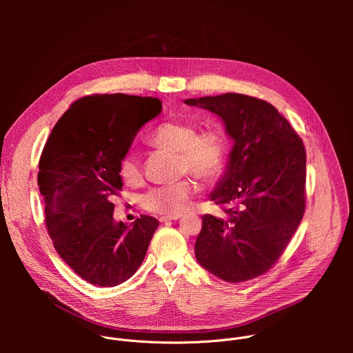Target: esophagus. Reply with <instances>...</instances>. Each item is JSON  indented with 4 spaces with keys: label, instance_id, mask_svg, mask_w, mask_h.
I'll return each instance as SVG.
<instances>
[{
    "label": "esophagus",
    "instance_id": "34e87169",
    "mask_svg": "<svg viewBox=\"0 0 353 353\" xmlns=\"http://www.w3.org/2000/svg\"><path fill=\"white\" fill-rule=\"evenodd\" d=\"M177 219H180V215H177V216H163V218H161V222H169V221H177Z\"/></svg>",
    "mask_w": 353,
    "mask_h": 353
}]
</instances>
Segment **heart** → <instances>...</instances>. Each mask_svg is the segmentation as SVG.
<instances>
[{"instance_id":"heart-1","label":"heart","mask_w":353,"mask_h":353,"mask_svg":"<svg viewBox=\"0 0 353 353\" xmlns=\"http://www.w3.org/2000/svg\"><path fill=\"white\" fill-rule=\"evenodd\" d=\"M154 146L176 154L179 173L188 172L201 183H211L223 170L226 143L215 130L198 132L195 124L173 120L161 124L150 137ZM120 177L127 184H138L142 177L141 166L135 157L128 155L120 163ZM195 184L190 179L150 190L145 194L143 208L163 216H177L187 211Z\"/></svg>"}]
</instances>
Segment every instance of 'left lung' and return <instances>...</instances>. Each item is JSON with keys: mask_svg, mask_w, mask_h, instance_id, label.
<instances>
[{"mask_svg": "<svg viewBox=\"0 0 353 353\" xmlns=\"http://www.w3.org/2000/svg\"><path fill=\"white\" fill-rule=\"evenodd\" d=\"M184 103L219 116L234 142L210 195L226 215L203 216L195 259L226 282L257 278L278 261L303 218V141L271 103L253 96L225 93Z\"/></svg>", "mask_w": 353, "mask_h": 353, "instance_id": "8db88e82", "label": "left lung"}]
</instances>
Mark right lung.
I'll list each match as a JSON object with an SVG mask.
<instances>
[{"mask_svg": "<svg viewBox=\"0 0 353 353\" xmlns=\"http://www.w3.org/2000/svg\"><path fill=\"white\" fill-rule=\"evenodd\" d=\"M162 112L157 97L124 93L78 99L54 125L39 162L44 221L60 257L86 282L116 286L142 264L157 218L114 222L120 163L139 131Z\"/></svg>", "mask_w": 353, "mask_h": 353, "instance_id": "obj_1", "label": "right lung"}]
</instances>
